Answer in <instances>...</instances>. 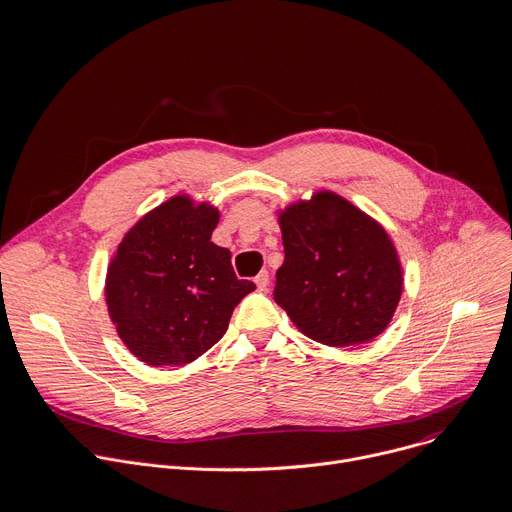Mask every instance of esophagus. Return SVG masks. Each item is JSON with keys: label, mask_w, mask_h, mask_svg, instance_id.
<instances>
[{"label": "esophagus", "mask_w": 512, "mask_h": 512, "mask_svg": "<svg viewBox=\"0 0 512 512\" xmlns=\"http://www.w3.org/2000/svg\"><path fill=\"white\" fill-rule=\"evenodd\" d=\"M254 282H256V287H258V291H266L268 289V282H270V276H268V272L266 270H262L256 278H254Z\"/></svg>", "instance_id": "obj_1"}]
</instances>
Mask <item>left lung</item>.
Returning <instances> with one entry per match:
<instances>
[{
    "label": "left lung",
    "mask_w": 512,
    "mask_h": 512,
    "mask_svg": "<svg viewBox=\"0 0 512 512\" xmlns=\"http://www.w3.org/2000/svg\"><path fill=\"white\" fill-rule=\"evenodd\" d=\"M285 262L274 301L325 346L366 344L390 323L403 293L394 244L372 217L329 191L278 217Z\"/></svg>",
    "instance_id": "obj_1"
}]
</instances>
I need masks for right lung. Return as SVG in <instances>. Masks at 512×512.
<instances>
[{
    "mask_svg": "<svg viewBox=\"0 0 512 512\" xmlns=\"http://www.w3.org/2000/svg\"><path fill=\"white\" fill-rule=\"evenodd\" d=\"M213 205L177 195L146 213L122 240L105 278L111 321L148 366H183L223 337L236 305L256 289L232 254L211 242Z\"/></svg>",
    "mask_w": 512,
    "mask_h": 512,
    "instance_id": "add662e5",
    "label": "right lung"
}]
</instances>
